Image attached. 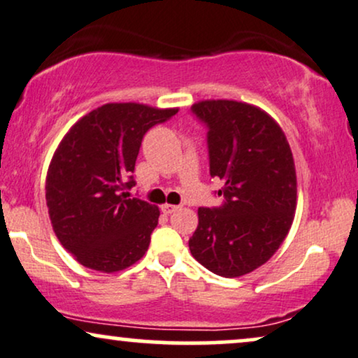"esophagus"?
Wrapping results in <instances>:
<instances>
[{"mask_svg": "<svg viewBox=\"0 0 358 358\" xmlns=\"http://www.w3.org/2000/svg\"><path fill=\"white\" fill-rule=\"evenodd\" d=\"M180 206H175V205H164L162 206V213H165V215H171V213L178 211Z\"/></svg>", "mask_w": 358, "mask_h": 358, "instance_id": "1", "label": "esophagus"}]
</instances>
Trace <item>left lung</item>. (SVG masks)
I'll return each instance as SVG.
<instances>
[{"mask_svg":"<svg viewBox=\"0 0 358 358\" xmlns=\"http://www.w3.org/2000/svg\"><path fill=\"white\" fill-rule=\"evenodd\" d=\"M192 114L206 127L220 206L198 210L188 246L211 273L238 278L264 264L287 236L296 211V169L280 127L250 103L203 101Z\"/></svg>","mask_w":358,"mask_h":358,"instance_id":"1","label":"left lung"}]
</instances>
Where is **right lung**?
Segmentation results:
<instances>
[{
  "label": "right lung",
  "instance_id": "obj_1",
  "mask_svg": "<svg viewBox=\"0 0 358 358\" xmlns=\"http://www.w3.org/2000/svg\"><path fill=\"white\" fill-rule=\"evenodd\" d=\"M178 108L106 103L83 117L54 153L46 178L52 229L85 268L122 271L145 255L157 206L130 198L143 135Z\"/></svg>",
  "mask_w": 358,
  "mask_h": 358
}]
</instances>
